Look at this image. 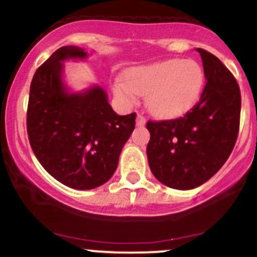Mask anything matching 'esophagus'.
Returning <instances> with one entry per match:
<instances>
[{"mask_svg": "<svg viewBox=\"0 0 257 257\" xmlns=\"http://www.w3.org/2000/svg\"><path fill=\"white\" fill-rule=\"evenodd\" d=\"M145 123H146V118L144 117V116L142 115H137V117H136V125L137 126H144Z\"/></svg>", "mask_w": 257, "mask_h": 257, "instance_id": "34e87169", "label": "esophagus"}]
</instances>
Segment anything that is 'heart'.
Segmentation results:
<instances>
[{
	"instance_id": "1",
	"label": "heart",
	"mask_w": 257,
	"mask_h": 257,
	"mask_svg": "<svg viewBox=\"0 0 257 257\" xmlns=\"http://www.w3.org/2000/svg\"><path fill=\"white\" fill-rule=\"evenodd\" d=\"M125 80L116 78L112 92L126 106L136 103L138 96H147L150 112L162 118L184 115L199 100L204 87L202 67L194 60L161 61L128 70Z\"/></svg>"
}]
</instances>
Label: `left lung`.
<instances>
[{
  "mask_svg": "<svg viewBox=\"0 0 257 257\" xmlns=\"http://www.w3.org/2000/svg\"><path fill=\"white\" fill-rule=\"evenodd\" d=\"M197 52L206 77L199 102L182 117L146 125L150 169L160 182L177 190L195 189L211 179L232 152L240 127L235 77L212 53Z\"/></svg>",
  "mask_w": 257,
  "mask_h": 257,
  "instance_id": "1",
  "label": "left lung"
}]
</instances>
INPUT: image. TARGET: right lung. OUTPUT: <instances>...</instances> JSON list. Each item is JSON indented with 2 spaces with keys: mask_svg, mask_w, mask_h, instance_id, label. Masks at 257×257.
<instances>
[{
  "mask_svg": "<svg viewBox=\"0 0 257 257\" xmlns=\"http://www.w3.org/2000/svg\"><path fill=\"white\" fill-rule=\"evenodd\" d=\"M76 46L58 48L35 72L27 107V135L43 169L61 184L91 190L116 171L136 113L120 116L98 86L70 93L62 82V61L86 58Z\"/></svg>",
  "mask_w": 257,
  "mask_h": 257,
  "instance_id": "right-lung-1",
  "label": "right lung"
}]
</instances>
